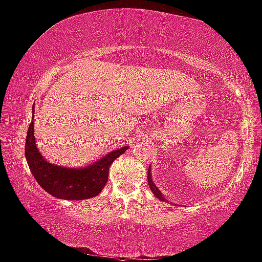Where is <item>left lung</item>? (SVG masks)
Returning <instances> with one entry per match:
<instances>
[{
  "instance_id": "left-lung-1",
  "label": "left lung",
  "mask_w": 262,
  "mask_h": 262,
  "mask_svg": "<svg viewBox=\"0 0 262 262\" xmlns=\"http://www.w3.org/2000/svg\"><path fill=\"white\" fill-rule=\"evenodd\" d=\"M148 184H149V187H150V189H151V192L154 193L155 196H156L157 199H159V200H161V201L166 202V199L164 198L163 193L158 189L157 186L155 185V183H154L152 176H151V165H150L149 168H148Z\"/></svg>"
}]
</instances>
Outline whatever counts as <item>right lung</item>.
I'll return each mask as SVG.
<instances>
[{"instance_id": "1", "label": "right lung", "mask_w": 262, "mask_h": 262, "mask_svg": "<svg viewBox=\"0 0 262 262\" xmlns=\"http://www.w3.org/2000/svg\"><path fill=\"white\" fill-rule=\"evenodd\" d=\"M33 117L34 105L32 107V121L26 135L25 158L31 173L40 187L61 200L77 201L97 196L107 183L110 166L129 147L115 149L84 167L55 165L47 162L35 145Z\"/></svg>"}]
</instances>
